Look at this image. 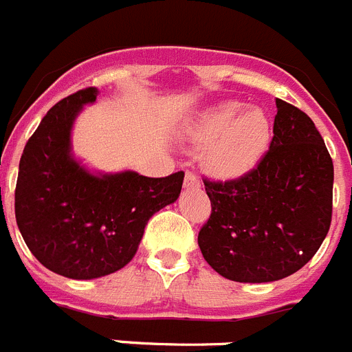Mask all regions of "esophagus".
Masks as SVG:
<instances>
[{"label": "esophagus", "mask_w": 352, "mask_h": 352, "mask_svg": "<svg viewBox=\"0 0 352 352\" xmlns=\"http://www.w3.org/2000/svg\"><path fill=\"white\" fill-rule=\"evenodd\" d=\"M183 185H185V188H199L201 182L192 170H187V173H185V182H183Z\"/></svg>", "instance_id": "esophagus-1"}]
</instances>
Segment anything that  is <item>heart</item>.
I'll return each mask as SVG.
<instances>
[{"mask_svg": "<svg viewBox=\"0 0 352 352\" xmlns=\"http://www.w3.org/2000/svg\"><path fill=\"white\" fill-rule=\"evenodd\" d=\"M194 147H206V169L219 179H239L256 167L272 140L263 108L224 101L201 112L187 131Z\"/></svg>", "mask_w": 352, "mask_h": 352, "instance_id": "1", "label": "heart"}]
</instances>
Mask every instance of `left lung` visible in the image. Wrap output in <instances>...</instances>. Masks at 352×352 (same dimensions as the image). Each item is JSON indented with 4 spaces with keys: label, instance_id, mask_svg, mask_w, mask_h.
<instances>
[{
    "label": "left lung",
    "instance_id": "obj_1",
    "mask_svg": "<svg viewBox=\"0 0 352 352\" xmlns=\"http://www.w3.org/2000/svg\"><path fill=\"white\" fill-rule=\"evenodd\" d=\"M274 137L253 170L205 182L212 213L197 244L215 272L239 283L278 281L310 262L333 212V160L314 121L276 99Z\"/></svg>",
    "mask_w": 352,
    "mask_h": 352
}]
</instances>
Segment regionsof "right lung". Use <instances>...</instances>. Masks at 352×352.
Listing matches in <instances>:
<instances>
[{
  "instance_id": "add662e5",
  "label": "right lung",
  "mask_w": 352,
  "mask_h": 352,
  "mask_svg": "<svg viewBox=\"0 0 352 352\" xmlns=\"http://www.w3.org/2000/svg\"><path fill=\"white\" fill-rule=\"evenodd\" d=\"M98 89L51 108L19 162L16 221L32 254L71 279H94L130 263L153 213L178 199L185 173L147 178L135 170L94 174L71 153V131Z\"/></svg>"
}]
</instances>
